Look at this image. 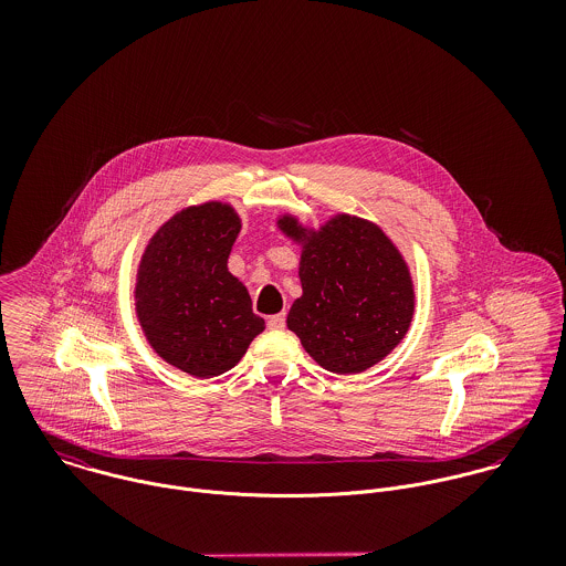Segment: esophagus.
<instances>
[{"label": "esophagus", "instance_id": "esophagus-1", "mask_svg": "<svg viewBox=\"0 0 566 566\" xmlns=\"http://www.w3.org/2000/svg\"><path fill=\"white\" fill-rule=\"evenodd\" d=\"M268 326H270L272 331H281V328H285V314L270 316V318H268Z\"/></svg>", "mask_w": 566, "mask_h": 566}]
</instances>
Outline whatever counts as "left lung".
<instances>
[{
    "label": "left lung",
    "instance_id": "8db88e82",
    "mask_svg": "<svg viewBox=\"0 0 566 566\" xmlns=\"http://www.w3.org/2000/svg\"><path fill=\"white\" fill-rule=\"evenodd\" d=\"M276 229L301 248L303 294L287 314L310 357L335 375H359L403 342L416 312L409 263L373 220L335 213L305 224L281 213Z\"/></svg>",
    "mask_w": 566,
    "mask_h": 566
}]
</instances>
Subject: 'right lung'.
<instances>
[{"label": "right lung", "instance_id": "right-lung-1", "mask_svg": "<svg viewBox=\"0 0 566 566\" xmlns=\"http://www.w3.org/2000/svg\"><path fill=\"white\" fill-rule=\"evenodd\" d=\"M242 231L231 202L189 205L148 240L135 276V314L165 364L196 379L231 370L265 328L229 254Z\"/></svg>", "mask_w": 566, "mask_h": 566}]
</instances>
